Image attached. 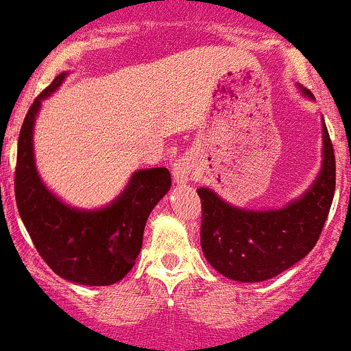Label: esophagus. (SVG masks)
I'll use <instances>...</instances> for the list:
<instances>
[{
	"instance_id": "esophagus-1",
	"label": "esophagus",
	"mask_w": 351,
	"mask_h": 351,
	"mask_svg": "<svg viewBox=\"0 0 351 351\" xmlns=\"http://www.w3.org/2000/svg\"><path fill=\"white\" fill-rule=\"evenodd\" d=\"M195 168L193 161H191L190 156L183 154V156L176 158L173 161V178H175L176 183H186L193 178Z\"/></svg>"
}]
</instances>
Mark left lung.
<instances>
[{
	"label": "left lung",
	"instance_id": "obj_1",
	"mask_svg": "<svg viewBox=\"0 0 351 351\" xmlns=\"http://www.w3.org/2000/svg\"><path fill=\"white\" fill-rule=\"evenodd\" d=\"M304 94L313 97L306 88ZM323 169L313 186L281 210L235 208L208 188H198L202 249L220 274L234 281L261 282L308 256L322 235L337 183L335 149L326 124H323Z\"/></svg>",
	"mask_w": 351,
	"mask_h": 351
}]
</instances>
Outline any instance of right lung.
Returning a JSON list of instances; mask_svg holds the SVG:
<instances>
[{"label":"right lung","instance_id":"1","mask_svg":"<svg viewBox=\"0 0 351 351\" xmlns=\"http://www.w3.org/2000/svg\"><path fill=\"white\" fill-rule=\"evenodd\" d=\"M64 79L65 73L55 77L25 116L18 138L14 198L33 245L55 274L86 286H109L134 265L147 217L171 186V175L166 168L136 171L124 193L95 212L73 210L55 198L40 182L32 138L40 102Z\"/></svg>","mask_w":351,"mask_h":351}]
</instances>
